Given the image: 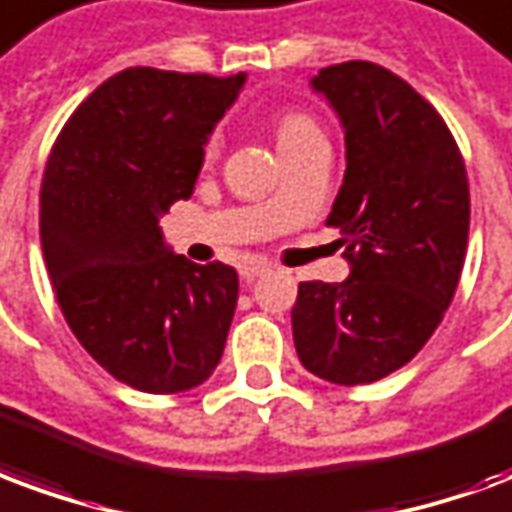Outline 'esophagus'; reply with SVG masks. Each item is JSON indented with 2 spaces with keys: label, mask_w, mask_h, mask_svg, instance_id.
I'll use <instances>...</instances> for the list:
<instances>
[{
  "label": "esophagus",
  "mask_w": 512,
  "mask_h": 512,
  "mask_svg": "<svg viewBox=\"0 0 512 512\" xmlns=\"http://www.w3.org/2000/svg\"><path fill=\"white\" fill-rule=\"evenodd\" d=\"M268 271L266 263H244V266L238 268V274H241V279H257V276H263Z\"/></svg>",
  "instance_id": "34e87169"
}]
</instances>
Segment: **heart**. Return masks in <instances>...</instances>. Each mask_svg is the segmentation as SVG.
Wrapping results in <instances>:
<instances>
[{
    "label": "heart",
    "instance_id": "heart-1",
    "mask_svg": "<svg viewBox=\"0 0 512 512\" xmlns=\"http://www.w3.org/2000/svg\"><path fill=\"white\" fill-rule=\"evenodd\" d=\"M274 138L276 146H279V154L287 157V154H293V151H298L306 143L323 138V130H320V124L309 113L287 111L276 116ZM219 151H222V135H211L206 140V146H203V162L217 160Z\"/></svg>",
    "mask_w": 512,
    "mask_h": 512
}]
</instances>
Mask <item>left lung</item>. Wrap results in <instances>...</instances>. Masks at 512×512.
Here are the masks:
<instances>
[{"label": "left lung", "instance_id": "left-lung-1", "mask_svg": "<svg viewBox=\"0 0 512 512\" xmlns=\"http://www.w3.org/2000/svg\"><path fill=\"white\" fill-rule=\"evenodd\" d=\"M312 86L344 124L325 225L342 230L352 271L298 285L295 352L323 380L363 385L410 363L448 312L467 257V168L437 108L380 64H331Z\"/></svg>", "mask_w": 512, "mask_h": 512}]
</instances>
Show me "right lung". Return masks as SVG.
Here are the masks:
<instances>
[{
	"label": "right lung",
	"mask_w": 512,
	"mask_h": 512,
	"mask_svg": "<svg viewBox=\"0 0 512 512\" xmlns=\"http://www.w3.org/2000/svg\"><path fill=\"white\" fill-rule=\"evenodd\" d=\"M244 75L130 67L97 86L59 132L40 189V241L56 301L83 350L143 393L206 382L225 350L238 274L162 244L211 127Z\"/></svg>",
	"instance_id": "1"
}]
</instances>
